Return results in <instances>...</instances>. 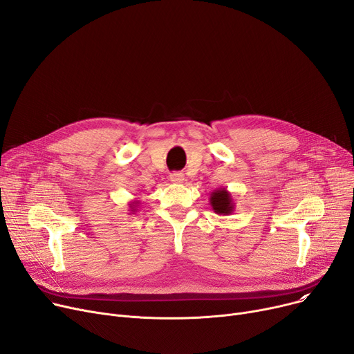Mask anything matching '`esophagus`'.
<instances>
[{
    "label": "esophagus",
    "instance_id": "esophagus-1",
    "mask_svg": "<svg viewBox=\"0 0 354 354\" xmlns=\"http://www.w3.org/2000/svg\"><path fill=\"white\" fill-rule=\"evenodd\" d=\"M169 179H171L172 183H182L185 180V178H183V175L180 172H172L169 175Z\"/></svg>",
    "mask_w": 354,
    "mask_h": 354
}]
</instances>
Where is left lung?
Instances as JSON below:
<instances>
[{"mask_svg": "<svg viewBox=\"0 0 354 354\" xmlns=\"http://www.w3.org/2000/svg\"><path fill=\"white\" fill-rule=\"evenodd\" d=\"M209 203L215 214L231 215L235 211V203L231 192L227 188H218L211 194Z\"/></svg>", "mask_w": 354, "mask_h": 354, "instance_id": "left-lung-1", "label": "left lung"}]
</instances>
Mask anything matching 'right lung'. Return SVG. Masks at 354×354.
I'll use <instances>...</instances> for the list:
<instances>
[{
  "mask_svg": "<svg viewBox=\"0 0 354 354\" xmlns=\"http://www.w3.org/2000/svg\"><path fill=\"white\" fill-rule=\"evenodd\" d=\"M140 205V201L139 199H135V201H130L129 203V211L130 214H135L138 211V207Z\"/></svg>",
  "mask_w": 354,
  "mask_h": 354,
  "instance_id": "1",
  "label": "right lung"
}]
</instances>
